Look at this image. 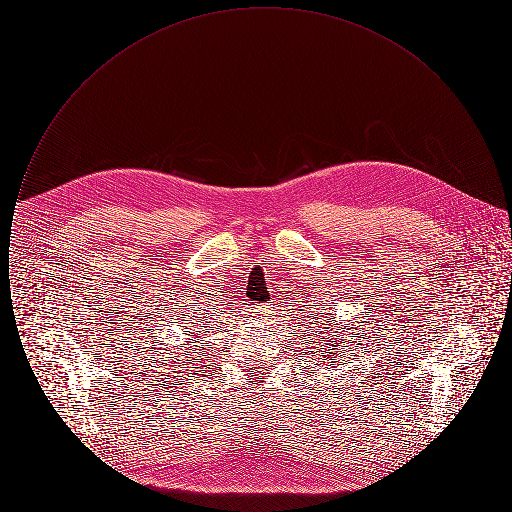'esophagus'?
<instances>
[{
	"label": "esophagus",
	"instance_id": "1",
	"mask_svg": "<svg viewBox=\"0 0 512 512\" xmlns=\"http://www.w3.org/2000/svg\"><path fill=\"white\" fill-rule=\"evenodd\" d=\"M257 315H259V318H261L263 322H267V320H270V311H268L267 307H259Z\"/></svg>",
	"mask_w": 512,
	"mask_h": 512
}]
</instances>
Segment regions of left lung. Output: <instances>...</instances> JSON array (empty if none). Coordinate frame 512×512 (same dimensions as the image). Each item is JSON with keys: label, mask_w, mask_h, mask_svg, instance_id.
<instances>
[{"label": "left lung", "mask_w": 512, "mask_h": 512, "mask_svg": "<svg viewBox=\"0 0 512 512\" xmlns=\"http://www.w3.org/2000/svg\"><path fill=\"white\" fill-rule=\"evenodd\" d=\"M324 311L326 309H322L320 313H313L315 317H307L311 322H305V328H307L305 332H307V336H313V338H305V343L309 345V341H313L311 345H313V349H318L320 365L326 363L330 366V363H338V359H341V351L345 347H349L347 343H353L351 340L353 336H349V340H345L343 332H347L349 328H345L341 332H336V330H340V326L336 330H330L332 315L324 313ZM309 353H313V351H309Z\"/></svg>", "instance_id": "left-lung-1"}]
</instances>
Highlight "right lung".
Segmentation results:
<instances>
[{"label": "right lung", "instance_id": "obj_1", "mask_svg": "<svg viewBox=\"0 0 512 512\" xmlns=\"http://www.w3.org/2000/svg\"><path fill=\"white\" fill-rule=\"evenodd\" d=\"M184 318V326H182V330L187 332L188 329L191 330L190 333L186 334V336H192L195 334L199 328L201 330H207V328H213V324H211V320L213 322H217L219 317L215 318V313H211V311H207V309H203V307H197V309H192V311H188L186 315H182ZM182 324V322H180ZM203 336H205V332H201ZM201 334L197 336V338H201ZM194 343V341H192Z\"/></svg>", "mask_w": 512, "mask_h": 512}]
</instances>
